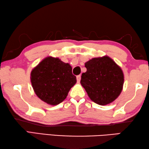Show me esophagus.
<instances>
[{
    "label": "esophagus",
    "instance_id": "1",
    "mask_svg": "<svg viewBox=\"0 0 149 149\" xmlns=\"http://www.w3.org/2000/svg\"><path fill=\"white\" fill-rule=\"evenodd\" d=\"M80 80H81V75H77V82H79Z\"/></svg>",
    "mask_w": 149,
    "mask_h": 149
}]
</instances>
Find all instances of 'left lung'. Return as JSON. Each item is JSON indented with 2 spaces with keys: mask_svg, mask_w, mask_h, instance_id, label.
Returning a JSON list of instances; mask_svg holds the SVG:
<instances>
[{
  "mask_svg": "<svg viewBox=\"0 0 149 149\" xmlns=\"http://www.w3.org/2000/svg\"><path fill=\"white\" fill-rule=\"evenodd\" d=\"M81 84L93 102L106 105L116 99L122 92L123 74L122 69L108 56L94 58L85 64Z\"/></svg>",
  "mask_w": 149,
  "mask_h": 149,
  "instance_id": "obj_1",
  "label": "left lung"
}]
</instances>
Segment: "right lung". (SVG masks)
<instances>
[{
  "mask_svg": "<svg viewBox=\"0 0 149 149\" xmlns=\"http://www.w3.org/2000/svg\"><path fill=\"white\" fill-rule=\"evenodd\" d=\"M33 90L40 99L50 105H57L66 98L75 84L76 77L69 64L58 58L47 57L31 73Z\"/></svg>",
  "mask_w": 149,
  "mask_h": 149,
  "instance_id": "1",
  "label": "right lung"
}]
</instances>
